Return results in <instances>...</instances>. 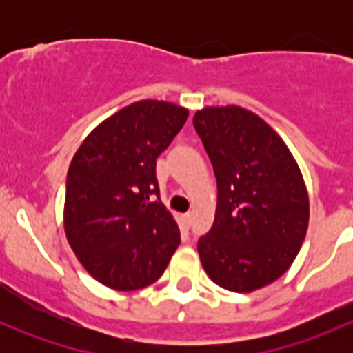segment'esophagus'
<instances>
[{
  "label": "esophagus",
  "instance_id": "1",
  "mask_svg": "<svg viewBox=\"0 0 353 353\" xmlns=\"http://www.w3.org/2000/svg\"><path fill=\"white\" fill-rule=\"evenodd\" d=\"M181 220H183L184 227H190L191 225V213H184L183 219H181Z\"/></svg>",
  "mask_w": 353,
  "mask_h": 353
}]
</instances>
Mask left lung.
Listing matches in <instances>:
<instances>
[{
    "instance_id": "1",
    "label": "left lung",
    "mask_w": 353,
    "mask_h": 353,
    "mask_svg": "<svg viewBox=\"0 0 353 353\" xmlns=\"http://www.w3.org/2000/svg\"><path fill=\"white\" fill-rule=\"evenodd\" d=\"M193 124L219 188L212 230L198 241L203 268L225 290L270 285L290 268L307 232L297 160L266 121L239 105L199 109Z\"/></svg>"
}]
</instances>
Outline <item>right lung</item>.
I'll use <instances>...</instances> for the list:
<instances>
[{"instance_id": "add662e5", "label": "right lung", "mask_w": 353, "mask_h": 353, "mask_svg": "<svg viewBox=\"0 0 353 353\" xmlns=\"http://www.w3.org/2000/svg\"><path fill=\"white\" fill-rule=\"evenodd\" d=\"M190 110L165 101L133 102L102 121L68 169L63 223L78 261L102 285L138 290L162 276L181 243L159 194L157 157Z\"/></svg>"}]
</instances>
